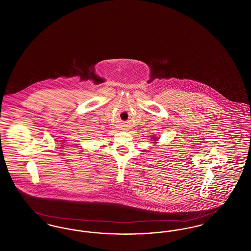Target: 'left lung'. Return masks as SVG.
<instances>
[{
  "label": "left lung",
  "instance_id": "8db88e82",
  "mask_svg": "<svg viewBox=\"0 0 251 251\" xmlns=\"http://www.w3.org/2000/svg\"><path fill=\"white\" fill-rule=\"evenodd\" d=\"M154 139H156V138H154ZM153 143H156V142H153Z\"/></svg>",
  "mask_w": 251,
  "mask_h": 251
}]
</instances>
